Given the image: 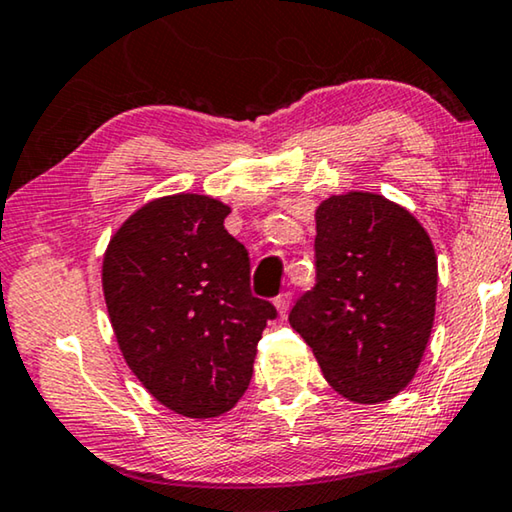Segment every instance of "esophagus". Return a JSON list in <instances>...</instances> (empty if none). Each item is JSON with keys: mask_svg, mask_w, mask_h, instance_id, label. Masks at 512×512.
<instances>
[{"mask_svg": "<svg viewBox=\"0 0 512 512\" xmlns=\"http://www.w3.org/2000/svg\"><path fill=\"white\" fill-rule=\"evenodd\" d=\"M274 307H277V314L281 318H286L288 307H291V293H281L277 300H274Z\"/></svg>", "mask_w": 512, "mask_h": 512, "instance_id": "1", "label": "esophagus"}]
</instances>
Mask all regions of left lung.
<instances>
[{"label":"left lung","instance_id":"obj_1","mask_svg":"<svg viewBox=\"0 0 512 512\" xmlns=\"http://www.w3.org/2000/svg\"><path fill=\"white\" fill-rule=\"evenodd\" d=\"M316 286L291 328L321 372L355 404L392 399L416 376L436 311V251L406 207L372 191L316 207Z\"/></svg>","mask_w":512,"mask_h":512}]
</instances>
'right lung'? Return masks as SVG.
Here are the masks:
<instances>
[{
  "mask_svg": "<svg viewBox=\"0 0 512 512\" xmlns=\"http://www.w3.org/2000/svg\"><path fill=\"white\" fill-rule=\"evenodd\" d=\"M231 207L173 194L140 205L110 238L101 286L117 346L145 390L180 416L231 411L249 388L277 311L249 288V251L224 228Z\"/></svg>",
  "mask_w": 512,
  "mask_h": 512,
  "instance_id": "right-lung-1",
  "label": "right lung"
}]
</instances>
